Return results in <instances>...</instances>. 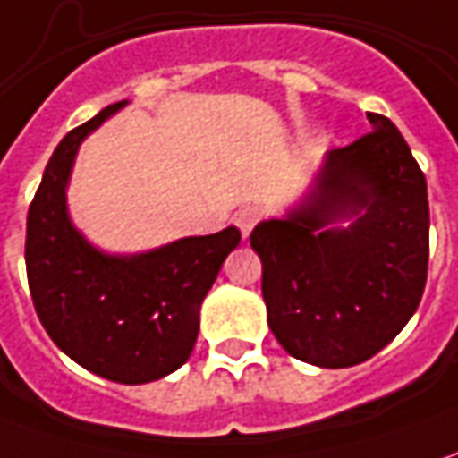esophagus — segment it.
Returning <instances> with one entry per match:
<instances>
[{
    "label": "esophagus",
    "mask_w": 458,
    "mask_h": 458,
    "mask_svg": "<svg viewBox=\"0 0 458 458\" xmlns=\"http://www.w3.org/2000/svg\"><path fill=\"white\" fill-rule=\"evenodd\" d=\"M263 216H266V210H263L260 205H245V208H241V210L235 213V225L241 228L242 238L250 235V230L263 220Z\"/></svg>",
    "instance_id": "34e87169"
}]
</instances>
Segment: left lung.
Here are the masks:
<instances>
[{"label":"left lung","instance_id":"8db88e82","mask_svg":"<svg viewBox=\"0 0 458 458\" xmlns=\"http://www.w3.org/2000/svg\"><path fill=\"white\" fill-rule=\"evenodd\" d=\"M369 123L373 130L328 155L306 203L250 233L270 331L293 359L320 369L376 356L426 288V177L396 124L376 112ZM344 215L360 217L346 231L318 230Z\"/></svg>","mask_w":458,"mask_h":458}]
</instances>
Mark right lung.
I'll return each mask as SVG.
<instances>
[{
    "label": "right lung",
    "instance_id": "right-lung-1",
    "mask_svg": "<svg viewBox=\"0 0 458 458\" xmlns=\"http://www.w3.org/2000/svg\"><path fill=\"white\" fill-rule=\"evenodd\" d=\"M124 102H114L57 145L27 213V281L49 338L82 369L117 384H148L190 359L200 303L241 230L182 238L132 258L98 253L72 228L64 185L80 140Z\"/></svg>",
    "mask_w": 458,
    "mask_h": 458
}]
</instances>
